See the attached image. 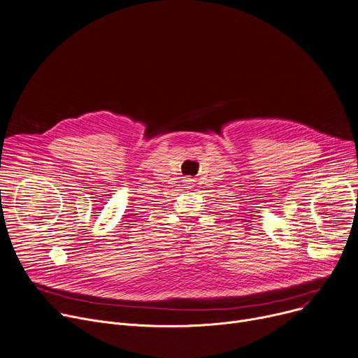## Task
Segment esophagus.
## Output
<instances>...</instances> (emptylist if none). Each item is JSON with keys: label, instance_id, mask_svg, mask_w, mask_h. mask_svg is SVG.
Masks as SVG:
<instances>
[{"label": "esophagus", "instance_id": "obj_1", "mask_svg": "<svg viewBox=\"0 0 358 358\" xmlns=\"http://www.w3.org/2000/svg\"><path fill=\"white\" fill-rule=\"evenodd\" d=\"M183 182H185V188H191V185H192V179L186 178Z\"/></svg>", "mask_w": 358, "mask_h": 358}]
</instances>
